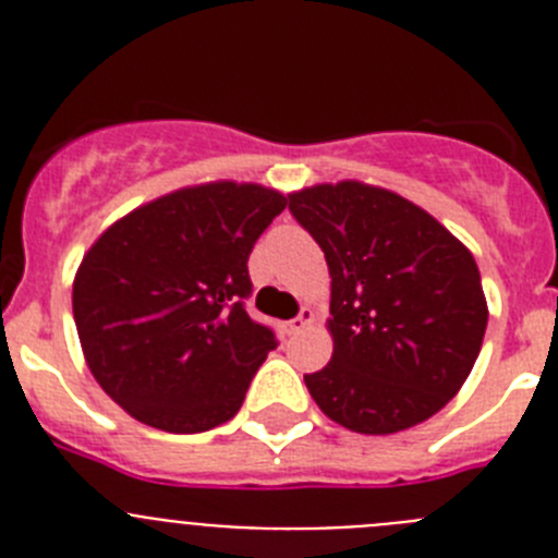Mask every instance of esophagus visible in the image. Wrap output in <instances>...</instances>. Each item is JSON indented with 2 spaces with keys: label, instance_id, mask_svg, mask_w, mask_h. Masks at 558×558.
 Wrapping results in <instances>:
<instances>
[{
  "label": "esophagus",
  "instance_id": "1",
  "mask_svg": "<svg viewBox=\"0 0 558 558\" xmlns=\"http://www.w3.org/2000/svg\"><path fill=\"white\" fill-rule=\"evenodd\" d=\"M313 318H315V315H313V310H307V307H304L302 313L295 315L293 322H288V324H284V329H288V335H299V332H302L304 327H310V324H313Z\"/></svg>",
  "mask_w": 558,
  "mask_h": 558
}]
</instances>
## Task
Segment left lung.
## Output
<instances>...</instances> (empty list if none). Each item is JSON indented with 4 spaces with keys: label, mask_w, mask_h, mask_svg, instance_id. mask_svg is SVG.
<instances>
[{
    "label": "left lung",
    "mask_w": 558,
    "mask_h": 558,
    "mask_svg": "<svg viewBox=\"0 0 558 558\" xmlns=\"http://www.w3.org/2000/svg\"><path fill=\"white\" fill-rule=\"evenodd\" d=\"M288 201L332 276V360L304 374L315 405L368 436L430 418L470 377L489 322L472 254L397 192L340 181Z\"/></svg>",
    "instance_id": "8db88e82"
}]
</instances>
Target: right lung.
<instances>
[{
  "mask_svg": "<svg viewBox=\"0 0 558 558\" xmlns=\"http://www.w3.org/2000/svg\"><path fill=\"white\" fill-rule=\"evenodd\" d=\"M288 206L256 184H201L102 231L72 288L77 335L102 391L167 433H204L240 411L279 347L245 313L248 254Z\"/></svg>",
  "mask_w": 558,
  "mask_h": 558,
  "instance_id": "obj_1",
  "label": "right lung"
}]
</instances>
